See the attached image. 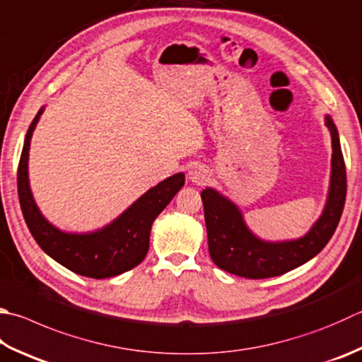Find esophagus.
I'll use <instances>...</instances> for the list:
<instances>
[{"label":"esophagus","instance_id":"1","mask_svg":"<svg viewBox=\"0 0 362 362\" xmlns=\"http://www.w3.org/2000/svg\"><path fill=\"white\" fill-rule=\"evenodd\" d=\"M189 180L195 184H199V186H202V184H204V181L208 180L206 170H204L202 165H194L189 170Z\"/></svg>","mask_w":362,"mask_h":362}]
</instances>
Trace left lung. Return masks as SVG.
<instances>
[{
  "label": "left lung",
  "mask_w": 362,
  "mask_h": 362,
  "mask_svg": "<svg viewBox=\"0 0 362 362\" xmlns=\"http://www.w3.org/2000/svg\"><path fill=\"white\" fill-rule=\"evenodd\" d=\"M332 139L331 186L325 211L305 236L295 241L266 243L245 227L243 214L214 189L202 192L208 247L213 262L230 274L245 279H268L282 276L309 262L322 250L336 231L342 216L346 195V172L340 149L337 129L326 117Z\"/></svg>",
  "instance_id": "8db88e82"
}]
</instances>
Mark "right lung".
Segmentation results:
<instances>
[{
    "mask_svg": "<svg viewBox=\"0 0 362 362\" xmlns=\"http://www.w3.org/2000/svg\"><path fill=\"white\" fill-rule=\"evenodd\" d=\"M42 112L40 108L26 132L17 172L20 208L33 238L47 255L80 276L107 279L135 268L148 254L154 219L184 186V173L170 176L149 189L105 228L85 235L64 233L40 214L28 182L30 141Z\"/></svg>",
    "mask_w": 362,
    "mask_h": 362,
    "instance_id": "1",
    "label": "right lung"
}]
</instances>
